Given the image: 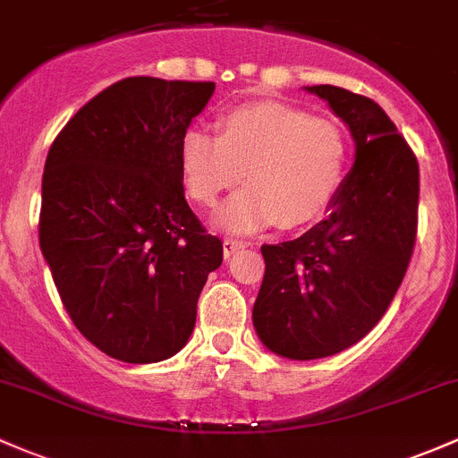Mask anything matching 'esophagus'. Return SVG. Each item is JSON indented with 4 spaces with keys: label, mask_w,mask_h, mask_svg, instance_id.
Returning a JSON list of instances; mask_svg holds the SVG:
<instances>
[{
    "label": "esophagus",
    "mask_w": 458,
    "mask_h": 458,
    "mask_svg": "<svg viewBox=\"0 0 458 458\" xmlns=\"http://www.w3.org/2000/svg\"><path fill=\"white\" fill-rule=\"evenodd\" d=\"M223 249H225V258H231V255L235 253V250L244 249V242L242 240H233V238H227L223 242Z\"/></svg>",
    "instance_id": "1"
}]
</instances>
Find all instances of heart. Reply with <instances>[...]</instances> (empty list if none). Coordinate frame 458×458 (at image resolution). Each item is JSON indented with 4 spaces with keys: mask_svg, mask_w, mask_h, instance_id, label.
Instances as JSON below:
<instances>
[{
    "mask_svg": "<svg viewBox=\"0 0 458 458\" xmlns=\"http://www.w3.org/2000/svg\"><path fill=\"white\" fill-rule=\"evenodd\" d=\"M216 126L218 137L200 129L181 137L179 170L185 194L200 208H214L242 174L249 188L220 209V227L297 229L327 214L349 164V140L336 122L258 102L223 113Z\"/></svg>",
    "mask_w": 458,
    "mask_h": 458,
    "instance_id": "obj_1",
    "label": "heart"
}]
</instances>
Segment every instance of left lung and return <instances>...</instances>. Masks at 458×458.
<instances>
[{
  "label": "left lung",
  "instance_id": "1",
  "mask_svg": "<svg viewBox=\"0 0 458 458\" xmlns=\"http://www.w3.org/2000/svg\"><path fill=\"white\" fill-rule=\"evenodd\" d=\"M308 91L349 126L356 161L326 220L262 247L253 326L290 360L334 356L377 326L411 262L420 205V165L380 105L332 85Z\"/></svg>",
  "mask_w": 458,
  "mask_h": 458
}]
</instances>
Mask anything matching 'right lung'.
<instances>
[{
	"label": "right lung",
	"mask_w": 458,
	"mask_h": 458,
	"mask_svg": "<svg viewBox=\"0 0 458 458\" xmlns=\"http://www.w3.org/2000/svg\"><path fill=\"white\" fill-rule=\"evenodd\" d=\"M214 82L135 76L91 98L46 159L38 242L73 326L106 356L185 347L223 242L185 200L181 137Z\"/></svg>",
	"instance_id": "add662e5"
}]
</instances>
